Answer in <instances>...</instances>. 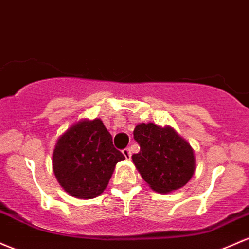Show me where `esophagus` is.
I'll return each instance as SVG.
<instances>
[{
  "label": "esophagus",
  "instance_id": "esophagus-1",
  "mask_svg": "<svg viewBox=\"0 0 249 249\" xmlns=\"http://www.w3.org/2000/svg\"><path fill=\"white\" fill-rule=\"evenodd\" d=\"M123 155L125 156V158H126V160H130V158H131V149H130V147H126V149L123 150Z\"/></svg>",
  "mask_w": 249,
  "mask_h": 249
}]
</instances>
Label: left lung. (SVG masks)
Returning <instances> with one entry per match:
<instances>
[{"label":"left lung","instance_id":"1","mask_svg":"<svg viewBox=\"0 0 249 249\" xmlns=\"http://www.w3.org/2000/svg\"><path fill=\"white\" fill-rule=\"evenodd\" d=\"M133 136L141 150L132 162L152 190L173 193L190 181L196 166L194 149L174 127L141 123Z\"/></svg>","mask_w":249,"mask_h":249}]
</instances>
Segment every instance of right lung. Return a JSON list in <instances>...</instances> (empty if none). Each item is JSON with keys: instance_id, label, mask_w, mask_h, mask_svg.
Wrapping results in <instances>:
<instances>
[{"instance_id": "obj_1", "label": "right lung", "mask_w": 249, "mask_h": 249, "mask_svg": "<svg viewBox=\"0 0 249 249\" xmlns=\"http://www.w3.org/2000/svg\"><path fill=\"white\" fill-rule=\"evenodd\" d=\"M125 157L112 143L102 119H81L56 141L53 171L62 189L80 200L97 197L107 187L114 168Z\"/></svg>"}]
</instances>
